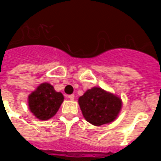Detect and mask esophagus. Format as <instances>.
<instances>
[{"label":"esophagus","mask_w":161,"mask_h":161,"mask_svg":"<svg viewBox=\"0 0 161 161\" xmlns=\"http://www.w3.org/2000/svg\"><path fill=\"white\" fill-rule=\"evenodd\" d=\"M74 97H75V96H74L73 94L69 95V96H68V98H69L70 100H74Z\"/></svg>","instance_id":"obj_1"}]
</instances>
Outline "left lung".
Masks as SVG:
<instances>
[{"label": "left lung", "instance_id": "obj_1", "mask_svg": "<svg viewBox=\"0 0 161 161\" xmlns=\"http://www.w3.org/2000/svg\"><path fill=\"white\" fill-rule=\"evenodd\" d=\"M78 103L85 120L95 126L115 121L121 108V98L99 87L88 90Z\"/></svg>", "mask_w": 161, "mask_h": 161}]
</instances>
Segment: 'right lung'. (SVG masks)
Here are the masks:
<instances>
[{
  "label": "right lung",
  "instance_id": "add662e5",
  "mask_svg": "<svg viewBox=\"0 0 161 161\" xmlns=\"http://www.w3.org/2000/svg\"><path fill=\"white\" fill-rule=\"evenodd\" d=\"M63 101L61 92H57L48 83H43L29 95L28 106L34 116L46 121L55 115Z\"/></svg>",
  "mask_w": 161,
  "mask_h": 161
}]
</instances>
